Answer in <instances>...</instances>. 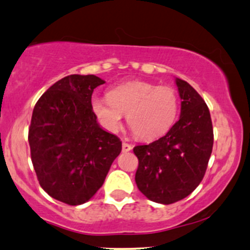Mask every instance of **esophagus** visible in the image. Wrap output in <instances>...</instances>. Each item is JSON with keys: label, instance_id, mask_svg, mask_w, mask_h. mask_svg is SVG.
Masks as SVG:
<instances>
[{"label": "esophagus", "instance_id": "1", "mask_svg": "<svg viewBox=\"0 0 250 250\" xmlns=\"http://www.w3.org/2000/svg\"><path fill=\"white\" fill-rule=\"evenodd\" d=\"M132 148V146L130 144H128V143H122V152H129V151H130Z\"/></svg>", "mask_w": 250, "mask_h": 250}]
</instances>
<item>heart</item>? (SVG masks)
I'll return each mask as SVG.
<instances>
[{
	"mask_svg": "<svg viewBox=\"0 0 250 250\" xmlns=\"http://www.w3.org/2000/svg\"><path fill=\"white\" fill-rule=\"evenodd\" d=\"M179 106L175 88L144 81L121 84L109 90L107 98L91 100L93 113L107 130H118L127 114L129 128L142 140H154L168 131L178 118Z\"/></svg>",
	"mask_w": 250,
	"mask_h": 250,
	"instance_id": "heart-1",
	"label": "heart"
}]
</instances>
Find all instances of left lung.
Returning a JSON list of instances; mask_svg holds the SVG:
<instances>
[{"mask_svg": "<svg viewBox=\"0 0 250 250\" xmlns=\"http://www.w3.org/2000/svg\"><path fill=\"white\" fill-rule=\"evenodd\" d=\"M181 114L165 136L147 145H137L135 181L150 201L172 204L187 197L204 178L213 146L209 108L197 91L176 78Z\"/></svg>", "mask_w": 250, "mask_h": 250, "instance_id": "left-lung-1", "label": "left lung"}]
</instances>
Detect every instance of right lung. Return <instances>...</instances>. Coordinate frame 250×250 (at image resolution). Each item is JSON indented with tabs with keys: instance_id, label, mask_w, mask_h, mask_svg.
Here are the masks:
<instances>
[{
	"instance_id": "obj_1",
	"label": "right lung",
	"mask_w": 250,
	"mask_h": 250,
	"mask_svg": "<svg viewBox=\"0 0 250 250\" xmlns=\"http://www.w3.org/2000/svg\"><path fill=\"white\" fill-rule=\"evenodd\" d=\"M94 75H70L53 84L34 106L28 143L41 188L69 205L90 200L121 152L118 136L100 128L91 107Z\"/></svg>"
}]
</instances>
